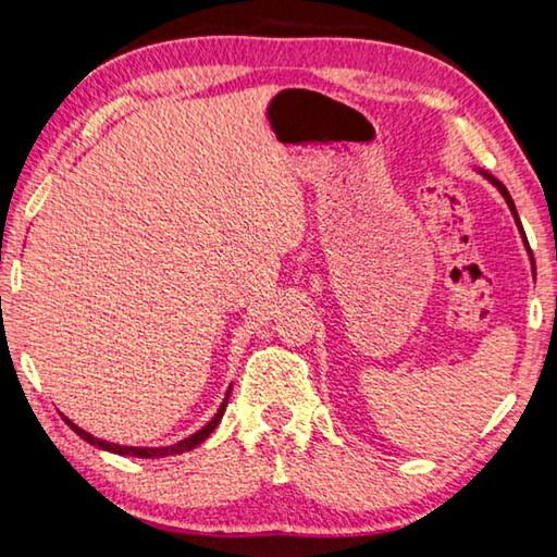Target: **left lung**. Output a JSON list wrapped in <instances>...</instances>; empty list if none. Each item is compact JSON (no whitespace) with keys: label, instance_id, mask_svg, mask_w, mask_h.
Here are the masks:
<instances>
[{"label":"left lung","instance_id":"left-lung-1","mask_svg":"<svg viewBox=\"0 0 557 557\" xmlns=\"http://www.w3.org/2000/svg\"><path fill=\"white\" fill-rule=\"evenodd\" d=\"M479 174H482L484 178H488V182H492L498 191H502V196L506 199V203H508V209H511V213H513V221H516V225H518V231H521V235H523V243H525V248H528V240H525V233H523V228H521V221H518V213H516V206H513V199H511V194L506 191V186L498 182V178H494L492 174H486L484 169H479ZM528 252H531V248H528ZM531 262H533V252H531ZM533 275H535V262H533Z\"/></svg>","mask_w":557,"mask_h":557}]
</instances>
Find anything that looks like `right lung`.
I'll use <instances>...</instances> for the list:
<instances>
[{
	"label": "right lung",
	"mask_w": 557,
	"mask_h": 557,
	"mask_svg": "<svg viewBox=\"0 0 557 557\" xmlns=\"http://www.w3.org/2000/svg\"><path fill=\"white\" fill-rule=\"evenodd\" d=\"M228 395H231V388H228V393H225V398H223V403H221V408H219V412L213 414L209 425H203L199 432H194L191 437H186V440L176 442V445H169V447H125V445H115V442H106V440H98V437H92L90 432H86V430L78 428V425H73V422H71L69 418H63V420L69 422V425H71V430L75 432V435L86 440L88 445H92V447L108 449V451H112V455H122V457H143V459H154V457L182 455V451H188V449H194L196 445H201V442H203L206 437H209L215 428H219V422H221L223 412H225V405H228Z\"/></svg>",
	"instance_id": "1"
}]
</instances>
